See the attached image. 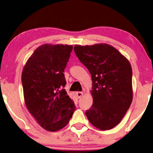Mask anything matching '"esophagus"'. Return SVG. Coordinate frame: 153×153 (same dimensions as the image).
I'll return each mask as SVG.
<instances>
[{
	"instance_id": "34e87169",
	"label": "esophagus",
	"mask_w": 153,
	"mask_h": 153,
	"mask_svg": "<svg viewBox=\"0 0 153 153\" xmlns=\"http://www.w3.org/2000/svg\"><path fill=\"white\" fill-rule=\"evenodd\" d=\"M83 92H77L76 93V97L78 99L81 98V97L83 96Z\"/></svg>"
}]
</instances>
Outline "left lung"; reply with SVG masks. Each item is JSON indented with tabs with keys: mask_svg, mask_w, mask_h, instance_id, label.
<instances>
[{
	"mask_svg": "<svg viewBox=\"0 0 153 153\" xmlns=\"http://www.w3.org/2000/svg\"><path fill=\"white\" fill-rule=\"evenodd\" d=\"M74 50L92 76L93 103L86 116L99 129H112L121 122L132 101L131 65L106 43L76 45Z\"/></svg>",
	"mask_w": 153,
	"mask_h": 153,
	"instance_id": "obj_1",
	"label": "left lung"
}]
</instances>
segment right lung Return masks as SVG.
I'll list each match as a JSON object with an SVG mask.
<instances>
[{
    "instance_id": "1",
    "label": "right lung",
    "mask_w": 153,
    "mask_h": 153,
    "mask_svg": "<svg viewBox=\"0 0 153 153\" xmlns=\"http://www.w3.org/2000/svg\"><path fill=\"white\" fill-rule=\"evenodd\" d=\"M72 45L45 43L36 48L22 72L24 100L29 112L44 129L56 132L69 123L76 109L64 89V70Z\"/></svg>"
}]
</instances>
